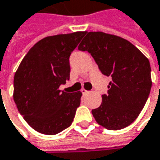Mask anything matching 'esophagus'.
Instances as JSON below:
<instances>
[{
    "mask_svg": "<svg viewBox=\"0 0 160 160\" xmlns=\"http://www.w3.org/2000/svg\"><path fill=\"white\" fill-rule=\"evenodd\" d=\"M81 92H82V94H87V93H89V92L86 91L85 89H82V90H81Z\"/></svg>",
    "mask_w": 160,
    "mask_h": 160,
    "instance_id": "34e87169",
    "label": "esophagus"
}]
</instances>
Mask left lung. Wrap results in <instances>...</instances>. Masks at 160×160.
Returning <instances> with one entry per match:
<instances>
[{"label":"left lung","instance_id":"8db88e82","mask_svg":"<svg viewBox=\"0 0 160 160\" xmlns=\"http://www.w3.org/2000/svg\"><path fill=\"white\" fill-rule=\"evenodd\" d=\"M91 53L100 70L111 77L108 94L92 111L96 122L109 130L133 123L144 108L151 90L148 58L128 40L103 32H89L78 47Z\"/></svg>","mask_w":160,"mask_h":160}]
</instances>
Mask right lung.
<instances>
[{
	"instance_id": "1",
	"label": "right lung",
	"mask_w": 160,
	"mask_h": 160,
	"mask_svg": "<svg viewBox=\"0 0 160 160\" xmlns=\"http://www.w3.org/2000/svg\"><path fill=\"white\" fill-rule=\"evenodd\" d=\"M86 32L47 37L22 58L13 79V100L33 129L56 135L68 127L80 106L81 92L59 90L69 79L68 58Z\"/></svg>"
}]
</instances>
